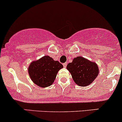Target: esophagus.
<instances>
[{
    "label": "esophagus",
    "mask_w": 122,
    "mask_h": 122,
    "mask_svg": "<svg viewBox=\"0 0 122 122\" xmlns=\"http://www.w3.org/2000/svg\"><path fill=\"white\" fill-rule=\"evenodd\" d=\"M66 65H67V62H65V63L63 64V66H64V68H66Z\"/></svg>",
    "instance_id": "1"
}]
</instances>
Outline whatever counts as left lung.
Instances as JSON below:
<instances>
[{"label":"left lung","mask_w":122,"mask_h":122,"mask_svg":"<svg viewBox=\"0 0 122 122\" xmlns=\"http://www.w3.org/2000/svg\"><path fill=\"white\" fill-rule=\"evenodd\" d=\"M72 79L78 86L86 87L90 85L98 75L97 64L81 56L76 57L66 66Z\"/></svg>","instance_id":"8db88e82"}]
</instances>
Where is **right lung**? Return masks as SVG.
Segmentation results:
<instances>
[{
  "label": "right lung",
  "instance_id": "add662e5",
  "mask_svg": "<svg viewBox=\"0 0 122 122\" xmlns=\"http://www.w3.org/2000/svg\"><path fill=\"white\" fill-rule=\"evenodd\" d=\"M62 68L63 65L58 61L46 56L30 64L28 73L35 84L41 87H46L52 85L58 72Z\"/></svg>",
  "mask_w": 122,
  "mask_h": 122
}]
</instances>
